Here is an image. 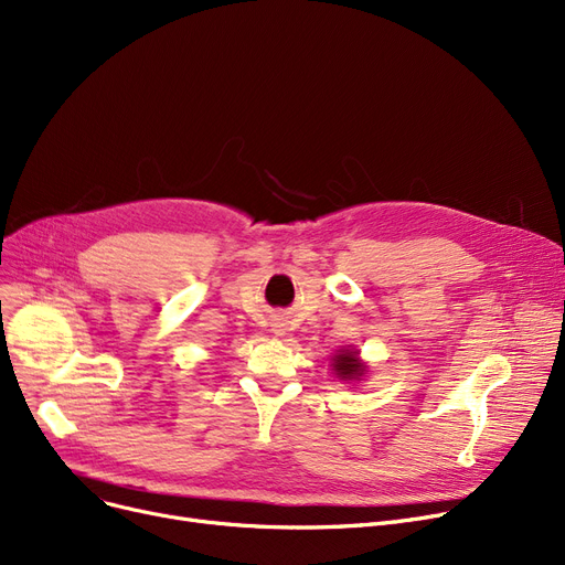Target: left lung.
<instances>
[{
    "label": "left lung",
    "instance_id": "left-lung-1",
    "mask_svg": "<svg viewBox=\"0 0 565 565\" xmlns=\"http://www.w3.org/2000/svg\"><path fill=\"white\" fill-rule=\"evenodd\" d=\"M331 365L342 382H359L367 372L365 363L359 359V349H342L340 354L333 356Z\"/></svg>",
    "mask_w": 565,
    "mask_h": 565
}]
</instances>
